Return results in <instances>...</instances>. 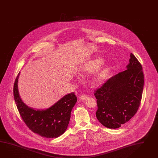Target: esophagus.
Here are the masks:
<instances>
[{
  "instance_id": "1",
  "label": "esophagus",
  "mask_w": 158,
  "mask_h": 158,
  "mask_svg": "<svg viewBox=\"0 0 158 158\" xmlns=\"http://www.w3.org/2000/svg\"><path fill=\"white\" fill-rule=\"evenodd\" d=\"M88 98V96H86V95H85V94H82V95H81V96L80 97V99L81 100H86Z\"/></svg>"
}]
</instances>
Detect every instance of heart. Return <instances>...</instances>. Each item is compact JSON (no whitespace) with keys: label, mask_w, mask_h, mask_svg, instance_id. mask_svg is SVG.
I'll return each instance as SVG.
<instances>
[{"label":"heart","mask_w":158,"mask_h":158,"mask_svg":"<svg viewBox=\"0 0 158 158\" xmlns=\"http://www.w3.org/2000/svg\"><path fill=\"white\" fill-rule=\"evenodd\" d=\"M104 60L101 57H97L92 60L88 61L82 66L80 74H90L97 71L101 66L104 64ZM101 69V68H100ZM110 71V67L108 65H104L94 76L92 80L93 85H99L105 81Z\"/></svg>","instance_id":"b5f03b06"}]
</instances>
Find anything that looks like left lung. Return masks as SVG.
I'll use <instances>...</instances> for the list:
<instances>
[{"instance_id":"8db88e82","label":"left lung","mask_w":158,"mask_h":158,"mask_svg":"<svg viewBox=\"0 0 158 158\" xmlns=\"http://www.w3.org/2000/svg\"><path fill=\"white\" fill-rule=\"evenodd\" d=\"M127 70L110 78L94 93L96 117L105 127L116 129L130 120L139 107L144 86L141 64L132 53Z\"/></svg>"}]
</instances>
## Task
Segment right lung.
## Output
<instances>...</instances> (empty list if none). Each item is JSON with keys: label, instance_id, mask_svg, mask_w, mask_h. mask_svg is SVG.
<instances>
[{"label": "right lung", "instance_id": "right-lung-1", "mask_svg": "<svg viewBox=\"0 0 158 158\" xmlns=\"http://www.w3.org/2000/svg\"><path fill=\"white\" fill-rule=\"evenodd\" d=\"M19 74L20 72L14 85V97L23 120L32 132L42 137H59L69 125L72 110L77 101L76 96L74 93L68 94L47 109L32 108L25 104L19 96L18 88Z\"/></svg>", "mask_w": 158, "mask_h": 158}]
</instances>
